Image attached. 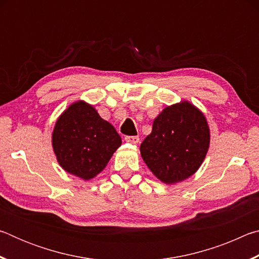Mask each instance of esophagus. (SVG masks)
<instances>
[{
    "mask_svg": "<svg viewBox=\"0 0 259 259\" xmlns=\"http://www.w3.org/2000/svg\"><path fill=\"white\" fill-rule=\"evenodd\" d=\"M124 140L126 143H130V144H138L139 137L138 136H125Z\"/></svg>",
    "mask_w": 259,
    "mask_h": 259,
    "instance_id": "1",
    "label": "esophagus"
}]
</instances>
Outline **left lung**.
<instances>
[{"instance_id":"left-lung-1","label":"left lung","mask_w":259,"mask_h":259,"mask_svg":"<svg viewBox=\"0 0 259 259\" xmlns=\"http://www.w3.org/2000/svg\"><path fill=\"white\" fill-rule=\"evenodd\" d=\"M205 117L192 104L183 102L164 108L153 122L152 133L140 145L143 160L155 176L174 184L192 176L209 148Z\"/></svg>"}]
</instances>
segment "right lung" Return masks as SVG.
I'll list each match as a JSON object with an SVG mask.
<instances>
[{
	"mask_svg": "<svg viewBox=\"0 0 259 259\" xmlns=\"http://www.w3.org/2000/svg\"><path fill=\"white\" fill-rule=\"evenodd\" d=\"M52 145L63 169L83 179L94 178L121 145L114 126L90 105L77 102L57 121Z\"/></svg>",
	"mask_w": 259,
	"mask_h": 259,
	"instance_id": "1",
	"label": "right lung"
}]
</instances>
